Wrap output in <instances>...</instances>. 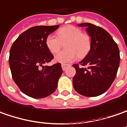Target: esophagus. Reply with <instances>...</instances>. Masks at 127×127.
Returning <instances> with one entry per match:
<instances>
[{
	"mask_svg": "<svg viewBox=\"0 0 127 127\" xmlns=\"http://www.w3.org/2000/svg\"><path fill=\"white\" fill-rule=\"evenodd\" d=\"M68 66H69V64H62V68H63L64 71L67 69Z\"/></svg>",
	"mask_w": 127,
	"mask_h": 127,
	"instance_id": "obj_1",
	"label": "esophagus"
}]
</instances>
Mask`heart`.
<instances>
[{
    "instance_id": "heart-1",
    "label": "heart",
    "mask_w": 127,
    "mask_h": 127,
    "mask_svg": "<svg viewBox=\"0 0 127 127\" xmlns=\"http://www.w3.org/2000/svg\"><path fill=\"white\" fill-rule=\"evenodd\" d=\"M58 37L49 35L46 38V46L52 54H56L65 43L67 50L55 55V60L60 63H67L79 58H84L91 48V38L88 33H83L81 29L68 25L58 30Z\"/></svg>"
}]
</instances>
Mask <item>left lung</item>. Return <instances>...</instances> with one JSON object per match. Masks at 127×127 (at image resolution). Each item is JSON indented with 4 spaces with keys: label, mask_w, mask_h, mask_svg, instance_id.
<instances>
[{
    "label": "left lung",
    "mask_w": 127,
    "mask_h": 127,
    "mask_svg": "<svg viewBox=\"0 0 127 127\" xmlns=\"http://www.w3.org/2000/svg\"><path fill=\"white\" fill-rule=\"evenodd\" d=\"M86 27L91 37V48L79 64H74L76 74L73 86L77 93L86 97H95L105 93L115 79L120 55L117 44L110 33L91 23Z\"/></svg>",
    "instance_id": "8db88e82"
}]
</instances>
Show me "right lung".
<instances>
[{"instance_id": "obj_1", "label": "right lung", "mask_w": 127, "mask_h": 127, "mask_svg": "<svg viewBox=\"0 0 127 127\" xmlns=\"http://www.w3.org/2000/svg\"><path fill=\"white\" fill-rule=\"evenodd\" d=\"M36 26L21 33L10 50L12 77L20 91L33 98H42L55 91L63 74L61 64L45 66L54 56L46 46V37L58 28Z\"/></svg>"}]
</instances>
